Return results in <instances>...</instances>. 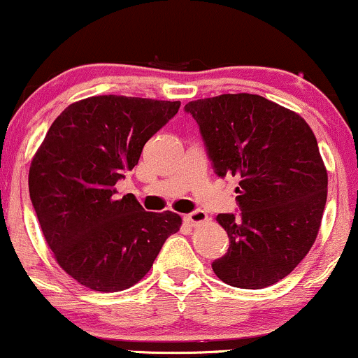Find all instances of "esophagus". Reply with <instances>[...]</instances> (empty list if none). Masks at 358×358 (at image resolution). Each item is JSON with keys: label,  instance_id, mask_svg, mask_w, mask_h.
I'll return each instance as SVG.
<instances>
[{"label": "esophagus", "instance_id": "obj_1", "mask_svg": "<svg viewBox=\"0 0 358 358\" xmlns=\"http://www.w3.org/2000/svg\"><path fill=\"white\" fill-rule=\"evenodd\" d=\"M185 222L195 227V225H200V224H205V222H208V215L202 210H195V212L188 213V215H185Z\"/></svg>", "mask_w": 358, "mask_h": 358}]
</instances>
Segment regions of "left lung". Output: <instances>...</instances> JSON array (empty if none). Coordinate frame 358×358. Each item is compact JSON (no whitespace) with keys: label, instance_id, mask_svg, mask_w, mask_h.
I'll use <instances>...</instances> for the list:
<instances>
[{"label":"left lung","instance_id":"left-lung-1","mask_svg":"<svg viewBox=\"0 0 358 358\" xmlns=\"http://www.w3.org/2000/svg\"><path fill=\"white\" fill-rule=\"evenodd\" d=\"M219 176H239L241 213H220L231 245L212 264L225 285L261 289L310 252L327 203L328 175L308 122L257 94H222L185 106Z\"/></svg>","mask_w":358,"mask_h":358}]
</instances>
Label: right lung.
Returning <instances> with one entry per match:
<instances>
[{
  "instance_id": "obj_1",
  "label": "right lung",
  "mask_w": 358,
  "mask_h": 358,
  "mask_svg": "<svg viewBox=\"0 0 358 358\" xmlns=\"http://www.w3.org/2000/svg\"><path fill=\"white\" fill-rule=\"evenodd\" d=\"M178 109L180 101L92 96L62 110L45 134L28 173L30 199L53 257L82 286H134L182 227L178 213L116 196L117 180Z\"/></svg>"
}]
</instances>
